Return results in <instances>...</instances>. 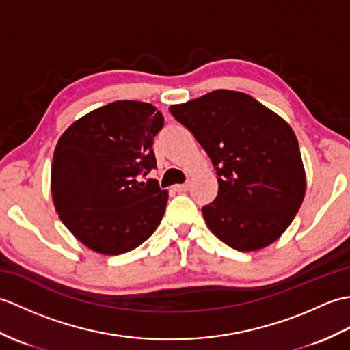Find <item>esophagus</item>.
Instances as JSON below:
<instances>
[{
    "label": "esophagus",
    "instance_id": "esophagus-1",
    "mask_svg": "<svg viewBox=\"0 0 350 350\" xmlns=\"http://www.w3.org/2000/svg\"><path fill=\"white\" fill-rule=\"evenodd\" d=\"M188 189H189V183L176 185V187H174V191H177V192H185V191H188Z\"/></svg>",
    "mask_w": 350,
    "mask_h": 350
}]
</instances>
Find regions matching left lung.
<instances>
[{"instance_id": "8db88e82", "label": "left lung", "mask_w": 350, "mask_h": 350, "mask_svg": "<svg viewBox=\"0 0 350 350\" xmlns=\"http://www.w3.org/2000/svg\"><path fill=\"white\" fill-rule=\"evenodd\" d=\"M170 113L217 170L218 196L202 209L211 232L243 252L277 241L306 196V170L292 128L250 94L233 90L171 105Z\"/></svg>"}]
</instances>
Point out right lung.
<instances>
[{"instance_id":"add662e5","label":"right lung","mask_w":350,"mask_h":350,"mask_svg":"<svg viewBox=\"0 0 350 350\" xmlns=\"http://www.w3.org/2000/svg\"><path fill=\"white\" fill-rule=\"evenodd\" d=\"M163 126L150 103L117 100L72 123L51 168L58 217L85 247L107 256L147 241L165 212L168 191L138 182L156 168L153 138Z\"/></svg>"}]
</instances>
